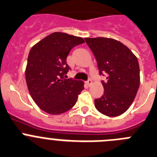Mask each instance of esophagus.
<instances>
[{
	"instance_id": "34e87169",
	"label": "esophagus",
	"mask_w": 157,
	"mask_h": 157,
	"mask_svg": "<svg viewBox=\"0 0 157 157\" xmlns=\"http://www.w3.org/2000/svg\"><path fill=\"white\" fill-rule=\"evenodd\" d=\"M86 84H87V86H91V85H92V80H90V79H89L88 80H87V82H86Z\"/></svg>"
}]
</instances>
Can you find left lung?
Here are the masks:
<instances>
[{
    "label": "left lung",
    "mask_w": 157,
    "mask_h": 157,
    "mask_svg": "<svg viewBox=\"0 0 157 157\" xmlns=\"http://www.w3.org/2000/svg\"><path fill=\"white\" fill-rule=\"evenodd\" d=\"M95 57L100 74H106L102 81L104 94L94 99L101 113L117 117L128 109L140 84V70L136 56L127 46L112 38H84Z\"/></svg>",
    "instance_id": "8db88e82"
}]
</instances>
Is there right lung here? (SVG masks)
Segmentation results:
<instances>
[{"instance_id": "1", "label": "right lung", "mask_w": 157, "mask_h": 157, "mask_svg": "<svg viewBox=\"0 0 157 157\" xmlns=\"http://www.w3.org/2000/svg\"><path fill=\"white\" fill-rule=\"evenodd\" d=\"M84 43L80 36L56 32L33 45L28 56L26 81L31 97L39 108L58 115L73 108L84 82L65 79L70 70L66 58L73 47Z\"/></svg>"}]
</instances>
